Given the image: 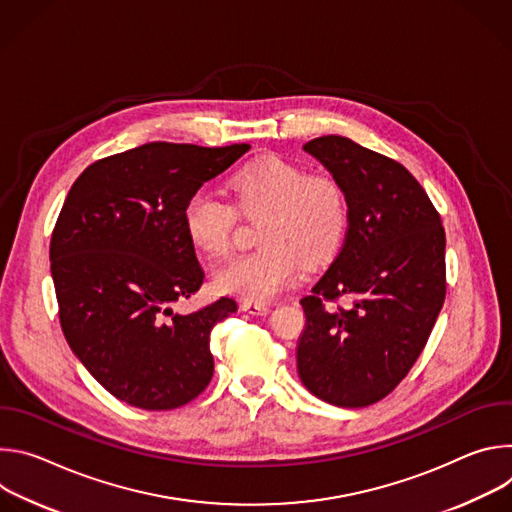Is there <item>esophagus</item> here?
Listing matches in <instances>:
<instances>
[{"label": "esophagus", "mask_w": 512, "mask_h": 512, "mask_svg": "<svg viewBox=\"0 0 512 512\" xmlns=\"http://www.w3.org/2000/svg\"><path fill=\"white\" fill-rule=\"evenodd\" d=\"M241 310L251 314V316H263V314L269 312V306L267 304H257V302H243Z\"/></svg>", "instance_id": "34e87169"}]
</instances>
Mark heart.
I'll return each instance as SVG.
<instances>
[{
  "instance_id": "b5f03b06",
  "label": "heart",
  "mask_w": 512,
  "mask_h": 512,
  "mask_svg": "<svg viewBox=\"0 0 512 512\" xmlns=\"http://www.w3.org/2000/svg\"><path fill=\"white\" fill-rule=\"evenodd\" d=\"M235 206L263 216L257 243L261 249L241 255L216 271V287L245 302L267 304L296 281L300 259L322 265L332 259L348 233V196L328 174L279 156H265L231 180ZM235 206L208 190L194 192L182 210L190 245L206 257L229 253L237 221Z\"/></svg>"
}]
</instances>
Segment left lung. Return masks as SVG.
I'll return each mask as SVG.
<instances>
[{
	"instance_id": "8db88e82",
	"label": "left lung",
	"mask_w": 512,
	"mask_h": 512,
	"mask_svg": "<svg viewBox=\"0 0 512 512\" xmlns=\"http://www.w3.org/2000/svg\"><path fill=\"white\" fill-rule=\"evenodd\" d=\"M348 196L338 257L302 298L298 375L318 399L367 407L411 371L446 300V233L427 192L399 162L348 137L308 141ZM348 299L344 307L328 301Z\"/></svg>"
}]
</instances>
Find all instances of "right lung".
I'll return each mask as SVG.
<instances>
[{"label":"right lung","mask_w":512,"mask_h":512,"mask_svg":"<svg viewBox=\"0 0 512 512\" xmlns=\"http://www.w3.org/2000/svg\"><path fill=\"white\" fill-rule=\"evenodd\" d=\"M249 148L152 141L97 160L72 184L50 241L58 318L72 352L119 401L168 411L208 387L210 332L237 302L172 312L204 279L182 210Z\"/></svg>","instance_id":"right-lung-1"}]
</instances>
